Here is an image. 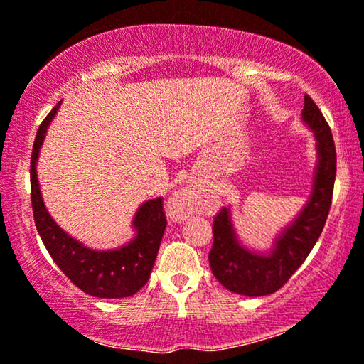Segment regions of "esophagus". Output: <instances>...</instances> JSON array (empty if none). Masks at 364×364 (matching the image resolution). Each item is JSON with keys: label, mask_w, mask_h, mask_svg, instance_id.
<instances>
[{"label": "esophagus", "mask_w": 364, "mask_h": 364, "mask_svg": "<svg viewBox=\"0 0 364 364\" xmlns=\"http://www.w3.org/2000/svg\"><path fill=\"white\" fill-rule=\"evenodd\" d=\"M193 202H196V197H193L192 191L183 188V191L177 192L172 197V200L168 202V210H171L173 217L186 218L193 212Z\"/></svg>", "instance_id": "obj_1"}]
</instances>
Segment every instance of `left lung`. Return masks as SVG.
Masks as SVG:
<instances>
[{
    "instance_id": "1",
    "label": "left lung",
    "mask_w": 364,
    "mask_h": 364,
    "mask_svg": "<svg viewBox=\"0 0 364 364\" xmlns=\"http://www.w3.org/2000/svg\"><path fill=\"white\" fill-rule=\"evenodd\" d=\"M303 121L315 131L318 167L310 202L295 222L282 233L275 248L267 255L253 253L238 243L225 207L213 217V245L208 253L213 277L227 290L245 296L275 293L310 255L325 227L331 208L336 178V149L331 129L315 101L305 94Z\"/></svg>"
}]
</instances>
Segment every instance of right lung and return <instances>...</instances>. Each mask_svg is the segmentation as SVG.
Instances as JSON below:
<instances>
[{"label": "right lung", "mask_w": 364, "mask_h": 364, "mask_svg": "<svg viewBox=\"0 0 364 364\" xmlns=\"http://www.w3.org/2000/svg\"><path fill=\"white\" fill-rule=\"evenodd\" d=\"M44 117L36 132L31 154V205L38 233L54 263L61 272L87 295L97 298L132 296L146 285L156 262L159 247L166 230L167 218L162 197L149 200L139 208L134 225L137 237L129 245L109 252H94L64 233L44 208L36 178V161L44 132L58 107Z\"/></svg>", "instance_id": "obj_1"}]
</instances>
